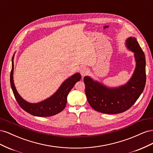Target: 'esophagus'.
Here are the masks:
<instances>
[{"instance_id": "1", "label": "esophagus", "mask_w": 153, "mask_h": 153, "mask_svg": "<svg viewBox=\"0 0 153 153\" xmlns=\"http://www.w3.org/2000/svg\"><path fill=\"white\" fill-rule=\"evenodd\" d=\"M80 72L81 75H82V76H85L86 75H87L88 73H89V70H88L87 68H86L84 67V68H82L80 69Z\"/></svg>"}]
</instances>
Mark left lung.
<instances>
[{"label":"left lung","instance_id":"left-lung-1","mask_svg":"<svg viewBox=\"0 0 153 153\" xmlns=\"http://www.w3.org/2000/svg\"><path fill=\"white\" fill-rule=\"evenodd\" d=\"M126 46L134 52L136 61L135 70L126 84L110 89L89 76L84 78L87 101L97 112L108 114L124 112L131 107L144 89L146 82L144 53L136 38L133 37L127 39Z\"/></svg>","mask_w":153,"mask_h":153}]
</instances>
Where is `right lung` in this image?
Listing matches in <instances>:
<instances>
[{"instance_id": "right-lung-1", "label": "right lung", "mask_w": 153, "mask_h": 153, "mask_svg": "<svg viewBox=\"0 0 153 153\" xmlns=\"http://www.w3.org/2000/svg\"><path fill=\"white\" fill-rule=\"evenodd\" d=\"M13 59L12 58V69L10 74V83L14 96L20 107L29 114L38 117H49L57 114L64 110L67 103V96L76 83L80 81L81 75L76 73L64 81L55 93L50 98L38 103H30L23 100L18 93L13 82Z\"/></svg>"}]
</instances>
